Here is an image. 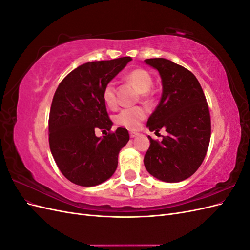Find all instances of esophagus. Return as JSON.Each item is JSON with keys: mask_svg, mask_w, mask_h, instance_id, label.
Listing matches in <instances>:
<instances>
[{"mask_svg": "<svg viewBox=\"0 0 250 250\" xmlns=\"http://www.w3.org/2000/svg\"><path fill=\"white\" fill-rule=\"evenodd\" d=\"M129 134H130V138H131V139H133V138H135V137H138V135H139L138 132H132V131H131Z\"/></svg>", "mask_w": 250, "mask_h": 250, "instance_id": "esophagus-1", "label": "esophagus"}]
</instances>
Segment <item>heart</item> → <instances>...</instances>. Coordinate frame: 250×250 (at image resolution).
<instances>
[{
	"label": "heart",
	"instance_id": "b5f03b06",
	"mask_svg": "<svg viewBox=\"0 0 250 250\" xmlns=\"http://www.w3.org/2000/svg\"><path fill=\"white\" fill-rule=\"evenodd\" d=\"M126 79L138 87L141 93H146L152 85V78L151 75L143 69H135L127 74ZM103 100L107 106L113 107L117 104L116 86L112 81L108 82L103 89ZM146 109L137 106L125 108L121 110L116 117V123L128 128V129H137L140 122L145 119Z\"/></svg>",
	"mask_w": 250,
	"mask_h": 250
}]
</instances>
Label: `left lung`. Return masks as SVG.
I'll return each instance as SVG.
<instances>
[{"mask_svg":"<svg viewBox=\"0 0 250 250\" xmlns=\"http://www.w3.org/2000/svg\"><path fill=\"white\" fill-rule=\"evenodd\" d=\"M145 62L161 75L163 94L147 127L167 131L163 141L148 137L150 147L144 157L147 171L166 183L183 181L198 170L210 140V117L203 90L195 75L165 58Z\"/></svg>","mask_w":250,"mask_h":250,"instance_id":"8db88e82","label":"left lung"}]
</instances>
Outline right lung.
I'll use <instances>...</instances> for the list:
<instances>
[{
	"instance_id": "add662e5",
	"label": "right lung",
	"mask_w": 250,
	"mask_h": 250,
	"mask_svg": "<svg viewBox=\"0 0 250 250\" xmlns=\"http://www.w3.org/2000/svg\"><path fill=\"white\" fill-rule=\"evenodd\" d=\"M131 57L92 62L79 65L59 83L49 116L51 153L65 178L82 187H94L112 176L118 155L129 133L119 127L110 131L111 120L103 100L105 85ZM97 129L110 132L95 137Z\"/></svg>"
}]
</instances>
